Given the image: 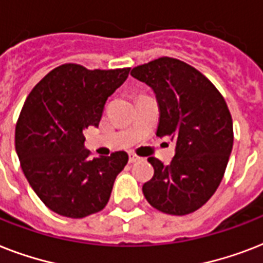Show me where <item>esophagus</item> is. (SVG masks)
<instances>
[{"label":"esophagus","instance_id":"1","mask_svg":"<svg viewBox=\"0 0 263 263\" xmlns=\"http://www.w3.org/2000/svg\"><path fill=\"white\" fill-rule=\"evenodd\" d=\"M140 160H142V158L136 156V154H129V164H135V162H139Z\"/></svg>","mask_w":263,"mask_h":263}]
</instances>
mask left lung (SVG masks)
Returning a JSON list of instances; mask_svg holds the SVG:
<instances>
[{
    "label": "left lung",
    "mask_w": 263,
    "mask_h": 263,
    "mask_svg": "<svg viewBox=\"0 0 263 263\" xmlns=\"http://www.w3.org/2000/svg\"><path fill=\"white\" fill-rule=\"evenodd\" d=\"M131 75L156 92L157 136H169L176 143L169 165L147 158L154 176L143 184L144 198L171 216L194 213L216 192L232 152L228 105L203 73L177 59L160 57L132 68Z\"/></svg>",
    "instance_id": "8db88e82"
}]
</instances>
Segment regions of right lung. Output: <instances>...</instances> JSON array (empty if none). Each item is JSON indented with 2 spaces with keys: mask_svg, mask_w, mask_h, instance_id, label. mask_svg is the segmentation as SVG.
<instances>
[{
  "mask_svg": "<svg viewBox=\"0 0 263 263\" xmlns=\"http://www.w3.org/2000/svg\"><path fill=\"white\" fill-rule=\"evenodd\" d=\"M129 69L63 64L27 97L16 123L14 146L26 179L51 212L83 218L109 202L128 154L90 158L83 131L98 127L107 98L125 82Z\"/></svg>",
  "mask_w": 263,
  "mask_h": 263,
  "instance_id": "1",
  "label": "right lung"
}]
</instances>
